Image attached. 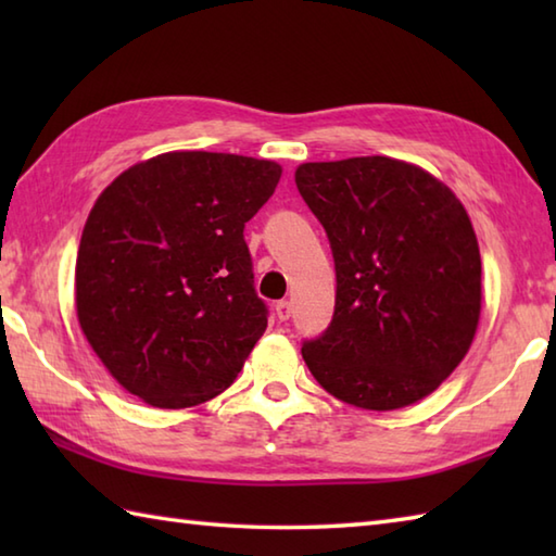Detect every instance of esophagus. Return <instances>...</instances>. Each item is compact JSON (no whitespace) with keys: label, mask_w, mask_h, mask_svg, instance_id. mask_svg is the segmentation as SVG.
Returning <instances> with one entry per match:
<instances>
[{"label":"esophagus","mask_w":556,"mask_h":556,"mask_svg":"<svg viewBox=\"0 0 556 556\" xmlns=\"http://www.w3.org/2000/svg\"><path fill=\"white\" fill-rule=\"evenodd\" d=\"M275 315H277L279 323H287L289 317H291V303L289 301H279L275 305Z\"/></svg>","instance_id":"esophagus-1"}]
</instances>
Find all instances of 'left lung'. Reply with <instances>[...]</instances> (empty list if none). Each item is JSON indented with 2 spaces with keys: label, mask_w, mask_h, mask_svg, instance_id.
<instances>
[{
  "label": "left lung",
  "mask_w": 556,
  "mask_h": 556,
  "mask_svg": "<svg viewBox=\"0 0 556 556\" xmlns=\"http://www.w3.org/2000/svg\"><path fill=\"white\" fill-rule=\"evenodd\" d=\"M296 186L332 245L337 305L301 353L325 392L365 410L430 396L473 344L482 267L452 188L394 157L305 162Z\"/></svg>",
  "instance_id": "1"
}]
</instances>
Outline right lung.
<instances>
[{"instance_id":"right-lung-1","label":"right lung","mask_w":556,"mask_h":556,"mask_svg":"<svg viewBox=\"0 0 556 556\" xmlns=\"http://www.w3.org/2000/svg\"><path fill=\"white\" fill-rule=\"evenodd\" d=\"M279 179L271 160L174 150L100 193L78 245L76 317L128 394L191 408L231 387L267 327L243 227Z\"/></svg>"}]
</instances>
